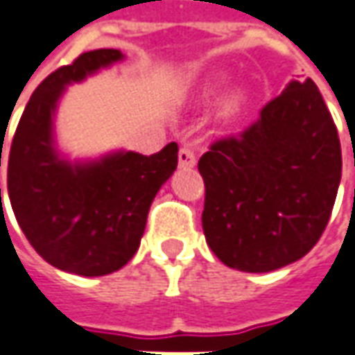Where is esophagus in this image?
Instances as JSON below:
<instances>
[{
	"label": "esophagus",
	"mask_w": 355,
	"mask_h": 355,
	"mask_svg": "<svg viewBox=\"0 0 355 355\" xmlns=\"http://www.w3.org/2000/svg\"><path fill=\"white\" fill-rule=\"evenodd\" d=\"M194 164H196V155H194L193 148H180V150H178V166H180V168H193Z\"/></svg>",
	"instance_id": "34e87169"
}]
</instances>
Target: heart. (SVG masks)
<instances>
[{
	"label": "heart",
	"mask_w": 355,
	"mask_h": 355,
	"mask_svg": "<svg viewBox=\"0 0 355 355\" xmlns=\"http://www.w3.org/2000/svg\"><path fill=\"white\" fill-rule=\"evenodd\" d=\"M214 91H216V89H210L208 93H210V95H214ZM239 109H240V99L239 97H234V99H230L228 103H226V107H224V115L226 116L236 115V113H239Z\"/></svg>",
	"instance_id": "b5f03b06"
}]
</instances>
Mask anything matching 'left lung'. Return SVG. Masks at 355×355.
I'll return each mask as SVG.
<instances>
[{"instance_id": "1", "label": "left lung", "mask_w": 355, "mask_h": 355, "mask_svg": "<svg viewBox=\"0 0 355 355\" xmlns=\"http://www.w3.org/2000/svg\"><path fill=\"white\" fill-rule=\"evenodd\" d=\"M202 228L230 268L270 272L316 244L342 178V148L312 79L290 81L239 137L212 143L198 161Z\"/></svg>"}]
</instances>
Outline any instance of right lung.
<instances>
[{"label":"right lung","instance_id":"1","mask_svg":"<svg viewBox=\"0 0 355 355\" xmlns=\"http://www.w3.org/2000/svg\"><path fill=\"white\" fill-rule=\"evenodd\" d=\"M123 57L95 49L53 71L33 91L9 148L8 193L25 239L51 266L79 276H105L131 260L150 202L178 162L177 143L150 157L116 150L89 162H69L55 148L53 116L65 87Z\"/></svg>","mask_w":355,"mask_h":355}]
</instances>
